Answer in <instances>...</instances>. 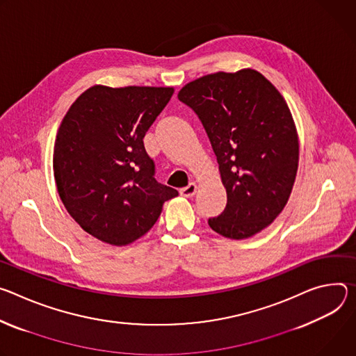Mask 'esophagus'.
<instances>
[{"label":"esophagus","instance_id":"34e87169","mask_svg":"<svg viewBox=\"0 0 356 356\" xmlns=\"http://www.w3.org/2000/svg\"><path fill=\"white\" fill-rule=\"evenodd\" d=\"M196 192V184L195 182H189V185H186L185 188H182L179 191V193L182 196H185V198H191V196H193Z\"/></svg>","mask_w":356,"mask_h":356}]
</instances>
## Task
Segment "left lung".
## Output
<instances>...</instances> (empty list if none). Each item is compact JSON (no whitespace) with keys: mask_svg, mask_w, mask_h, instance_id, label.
<instances>
[{"mask_svg":"<svg viewBox=\"0 0 356 356\" xmlns=\"http://www.w3.org/2000/svg\"><path fill=\"white\" fill-rule=\"evenodd\" d=\"M178 99L198 114L227 193L209 226L229 239L252 238L282 213L298 170V134L284 97L260 72L242 69L195 79Z\"/></svg>","mask_w":356,"mask_h":356,"instance_id":"left-lung-1","label":"left lung"}]
</instances>
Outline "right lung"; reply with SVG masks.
<instances>
[{"label":"right lung","mask_w":356,"mask_h":356,"mask_svg":"<svg viewBox=\"0 0 356 356\" xmlns=\"http://www.w3.org/2000/svg\"><path fill=\"white\" fill-rule=\"evenodd\" d=\"M174 88L96 85L69 107L54 147V175L69 215L100 242L144 236L178 191L154 178L144 136Z\"/></svg>","instance_id":"right-lung-1"}]
</instances>
